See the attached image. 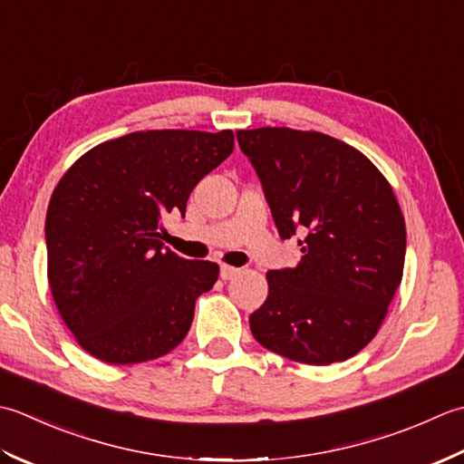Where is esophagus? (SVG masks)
<instances>
[{
	"instance_id": "obj_1",
	"label": "esophagus",
	"mask_w": 464,
	"mask_h": 464,
	"mask_svg": "<svg viewBox=\"0 0 464 464\" xmlns=\"http://www.w3.org/2000/svg\"><path fill=\"white\" fill-rule=\"evenodd\" d=\"M238 274H240L238 268L228 266V264H222V268H220V278L222 280H232L234 276H238Z\"/></svg>"
}]
</instances>
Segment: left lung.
<instances>
[{"label":"left lung","mask_w":464,"mask_h":464,"mask_svg":"<svg viewBox=\"0 0 464 464\" xmlns=\"http://www.w3.org/2000/svg\"><path fill=\"white\" fill-rule=\"evenodd\" d=\"M236 138L282 238L304 234L296 266L266 274L252 334L290 361L343 362L376 336L402 280L406 230L389 179L320 131L256 128Z\"/></svg>","instance_id":"1"}]
</instances>
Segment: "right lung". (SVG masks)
<instances>
[{"instance_id": "obj_1", "label": "right lung", "mask_w": 464, "mask_h": 464, "mask_svg": "<svg viewBox=\"0 0 464 464\" xmlns=\"http://www.w3.org/2000/svg\"><path fill=\"white\" fill-rule=\"evenodd\" d=\"M232 150V130L131 131L63 174L45 216L47 282L88 354L138 364L182 343L220 266L164 250L162 216L184 214L194 186Z\"/></svg>"}]
</instances>
